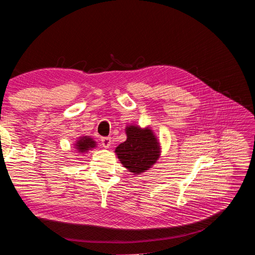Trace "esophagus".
Listing matches in <instances>:
<instances>
[{
  "label": "esophagus",
  "instance_id": "esophagus-1",
  "mask_svg": "<svg viewBox=\"0 0 255 255\" xmlns=\"http://www.w3.org/2000/svg\"><path fill=\"white\" fill-rule=\"evenodd\" d=\"M101 144L103 147L109 148L112 145V138H110V136H104V138L101 139Z\"/></svg>",
  "mask_w": 255,
  "mask_h": 255
}]
</instances>
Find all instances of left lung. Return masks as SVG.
<instances>
[{
	"label": "left lung",
	"instance_id": "obj_1",
	"mask_svg": "<svg viewBox=\"0 0 255 255\" xmlns=\"http://www.w3.org/2000/svg\"><path fill=\"white\" fill-rule=\"evenodd\" d=\"M127 140L116 147L115 153L124 167L133 174L148 170L159 158L160 147L149 128L129 126L126 128Z\"/></svg>",
	"mask_w": 255,
	"mask_h": 255
}]
</instances>
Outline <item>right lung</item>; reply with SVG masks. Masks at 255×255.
<instances>
[{
    "mask_svg": "<svg viewBox=\"0 0 255 255\" xmlns=\"http://www.w3.org/2000/svg\"><path fill=\"white\" fill-rule=\"evenodd\" d=\"M75 148L78 151V153H85L89 151V149L96 147V142L90 138V136H81L80 140H77L75 143Z\"/></svg>",
    "mask_w": 255,
    "mask_h": 255,
    "instance_id": "add662e5",
    "label": "right lung"
}]
</instances>
